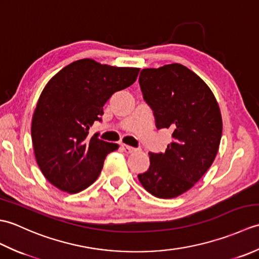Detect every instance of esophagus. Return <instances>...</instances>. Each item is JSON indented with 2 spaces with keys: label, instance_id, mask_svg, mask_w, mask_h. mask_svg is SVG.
I'll return each mask as SVG.
<instances>
[{
  "label": "esophagus",
  "instance_id": "esophagus-1",
  "mask_svg": "<svg viewBox=\"0 0 259 259\" xmlns=\"http://www.w3.org/2000/svg\"><path fill=\"white\" fill-rule=\"evenodd\" d=\"M121 148H122V150L124 152H126V153H130V152L136 151V148L131 147V146H128V145H122V146H121Z\"/></svg>",
  "mask_w": 259,
  "mask_h": 259
}]
</instances>
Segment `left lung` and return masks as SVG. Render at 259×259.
<instances>
[{
	"mask_svg": "<svg viewBox=\"0 0 259 259\" xmlns=\"http://www.w3.org/2000/svg\"><path fill=\"white\" fill-rule=\"evenodd\" d=\"M139 84L157 129L171 130L172 141L164 152H149V169L138 179L155 197H177L192 188L216 158L221 110L205 82L178 63L141 70Z\"/></svg>",
	"mask_w": 259,
	"mask_h": 259,
	"instance_id": "obj_1",
	"label": "left lung"
}]
</instances>
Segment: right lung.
Instances as JSON below:
<instances>
[{
  "label": "right lung",
  "instance_id": "add662e5",
  "mask_svg": "<svg viewBox=\"0 0 259 259\" xmlns=\"http://www.w3.org/2000/svg\"><path fill=\"white\" fill-rule=\"evenodd\" d=\"M140 69L117 68L91 59L70 63L43 89L33 113L31 135L38 168L48 181L69 194L82 191L100 175L117 144L89 136L114 92L136 81Z\"/></svg>",
  "mask_w": 259,
  "mask_h": 259
}]
</instances>
